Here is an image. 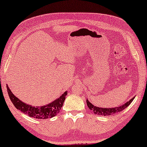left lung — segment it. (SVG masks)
<instances>
[{"label":"left lung","instance_id":"left-lung-1","mask_svg":"<svg viewBox=\"0 0 147 147\" xmlns=\"http://www.w3.org/2000/svg\"><path fill=\"white\" fill-rule=\"evenodd\" d=\"M134 98L135 97H133L132 99H130L129 102H126L125 104H124V105L119 106V107L112 108V109H103V108L97 107V106L92 105V104H91L88 99L86 100V103H87L89 109L93 111V112L95 113V114L99 115L106 116V115H111L115 114L117 113H119L121 112V111H122L124 109H126V107H128V106L130 105V104L133 102V100L134 99Z\"/></svg>","mask_w":147,"mask_h":147}]
</instances>
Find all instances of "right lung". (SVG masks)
<instances>
[{
  "label": "right lung",
  "mask_w": 147,
  "mask_h": 147,
  "mask_svg": "<svg viewBox=\"0 0 147 147\" xmlns=\"http://www.w3.org/2000/svg\"><path fill=\"white\" fill-rule=\"evenodd\" d=\"M6 86L7 88V92L9 98L15 107L23 113L28 115L30 117L36 118V119H48V118H51L57 115L61 109L64 101H65V96L68 94V92L65 91L59 98L48 105L35 107V106H30L22 102L18 97H15L14 94L11 92V90L9 88L8 86L7 85Z\"/></svg>",
  "instance_id": "add662e5"
}]
</instances>
